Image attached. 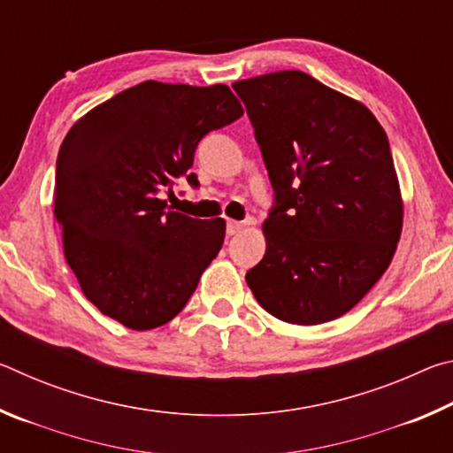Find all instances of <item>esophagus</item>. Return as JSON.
I'll use <instances>...</instances> for the list:
<instances>
[{"instance_id":"obj_1","label":"esophagus","mask_w":453,"mask_h":453,"mask_svg":"<svg viewBox=\"0 0 453 453\" xmlns=\"http://www.w3.org/2000/svg\"><path fill=\"white\" fill-rule=\"evenodd\" d=\"M251 219H245V221H237V219H227V235H235L240 234L245 226H250Z\"/></svg>"}]
</instances>
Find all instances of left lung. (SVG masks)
<instances>
[{
    "label": "left lung",
    "mask_w": 453,
    "mask_h": 453,
    "mask_svg": "<svg viewBox=\"0 0 453 453\" xmlns=\"http://www.w3.org/2000/svg\"><path fill=\"white\" fill-rule=\"evenodd\" d=\"M234 89L275 191L265 256L245 281L273 318L326 324L375 286L400 242L403 199L388 135L362 102L303 72Z\"/></svg>",
    "instance_id": "1"
}]
</instances>
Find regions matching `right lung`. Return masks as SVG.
Here are the masks:
<instances>
[{"label":"right lung","instance_id":"right-lung-1","mask_svg":"<svg viewBox=\"0 0 453 453\" xmlns=\"http://www.w3.org/2000/svg\"><path fill=\"white\" fill-rule=\"evenodd\" d=\"M243 116L224 83L143 81L75 121L59 148L53 213L83 296L135 332L183 310L219 254L226 219H197L159 197L189 173L205 134Z\"/></svg>","mask_w":453,"mask_h":453}]
</instances>
